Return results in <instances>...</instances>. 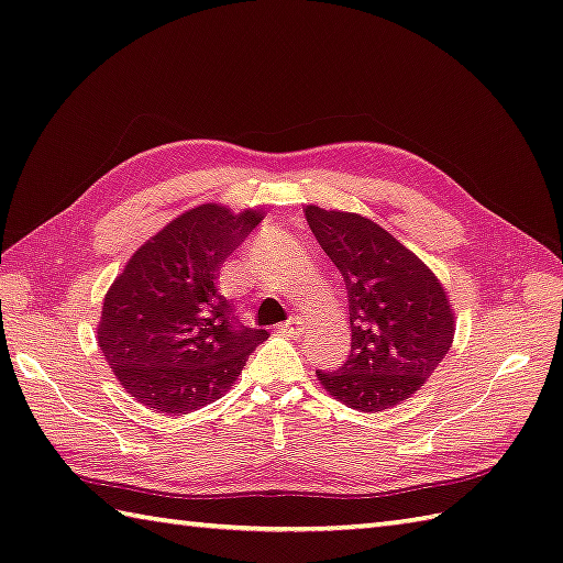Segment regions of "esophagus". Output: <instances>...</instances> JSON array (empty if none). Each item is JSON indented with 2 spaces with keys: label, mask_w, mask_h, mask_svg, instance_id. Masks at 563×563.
Segmentation results:
<instances>
[{
  "label": "esophagus",
  "mask_w": 563,
  "mask_h": 563,
  "mask_svg": "<svg viewBox=\"0 0 563 563\" xmlns=\"http://www.w3.org/2000/svg\"><path fill=\"white\" fill-rule=\"evenodd\" d=\"M279 331H282L284 335H299V333L303 331V321H301L299 316H291L289 321L279 325Z\"/></svg>",
  "instance_id": "1"
}]
</instances>
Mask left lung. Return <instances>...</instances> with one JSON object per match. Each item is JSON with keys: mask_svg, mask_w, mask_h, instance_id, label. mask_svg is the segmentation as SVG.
Masks as SVG:
<instances>
[{"mask_svg": "<svg viewBox=\"0 0 563 563\" xmlns=\"http://www.w3.org/2000/svg\"><path fill=\"white\" fill-rule=\"evenodd\" d=\"M318 245L341 272L350 311V355L316 369L328 395L382 411L417 391L451 350L455 321L446 289L417 254L377 222L306 206Z\"/></svg>", "mask_w": 563, "mask_h": 563, "instance_id": "obj_1", "label": "left lung"}]
</instances>
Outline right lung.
Here are the masks:
<instances>
[{
	"instance_id": "obj_1",
	"label": "right lung",
	"mask_w": 563,
	"mask_h": 563,
	"mask_svg": "<svg viewBox=\"0 0 563 563\" xmlns=\"http://www.w3.org/2000/svg\"><path fill=\"white\" fill-rule=\"evenodd\" d=\"M260 210H186L132 254L104 294L98 345L140 405L188 413L220 399L269 338L238 321L220 267L262 222Z\"/></svg>"
}]
</instances>
